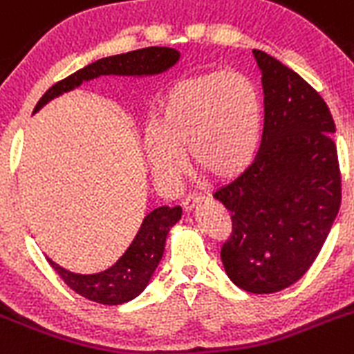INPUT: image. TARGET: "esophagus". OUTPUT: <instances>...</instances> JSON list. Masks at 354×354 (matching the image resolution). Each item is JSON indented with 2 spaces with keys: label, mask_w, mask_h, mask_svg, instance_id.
Segmentation results:
<instances>
[{
  "label": "esophagus",
  "mask_w": 354,
  "mask_h": 354,
  "mask_svg": "<svg viewBox=\"0 0 354 354\" xmlns=\"http://www.w3.org/2000/svg\"><path fill=\"white\" fill-rule=\"evenodd\" d=\"M203 198H205V196H202L200 193L186 194V196L183 198V209L184 210H193L194 207L198 205V203L203 202Z\"/></svg>",
  "instance_id": "34e87169"
}]
</instances>
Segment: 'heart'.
Returning a JSON list of instances; mask_svg holds the SVG:
<instances>
[{
    "label": "heart",
    "mask_w": 354,
    "mask_h": 354,
    "mask_svg": "<svg viewBox=\"0 0 354 354\" xmlns=\"http://www.w3.org/2000/svg\"><path fill=\"white\" fill-rule=\"evenodd\" d=\"M263 126L258 87L239 71H207L170 87L145 151L156 177L175 184L186 170L187 149L194 167L230 179L251 165Z\"/></svg>",
    "instance_id": "heart-1"
}]
</instances>
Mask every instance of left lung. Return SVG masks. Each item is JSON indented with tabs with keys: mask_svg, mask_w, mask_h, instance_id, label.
<instances>
[{
	"mask_svg": "<svg viewBox=\"0 0 354 354\" xmlns=\"http://www.w3.org/2000/svg\"><path fill=\"white\" fill-rule=\"evenodd\" d=\"M265 122L254 161L214 193L232 212L225 270L249 293H275L302 277L325 244L342 198L335 124L310 84L263 50Z\"/></svg>",
	"mask_w": 354,
	"mask_h": 354,
	"instance_id": "8db88e82",
	"label": "left lung"
}]
</instances>
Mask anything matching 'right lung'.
Here are the masks:
<instances>
[{
    "instance_id": "right-lung-1",
    "label": "right lung",
    "mask_w": 354,
    "mask_h": 354,
    "mask_svg": "<svg viewBox=\"0 0 354 354\" xmlns=\"http://www.w3.org/2000/svg\"><path fill=\"white\" fill-rule=\"evenodd\" d=\"M177 59H179V52L170 47H145L118 56L103 57L48 87L35 110L40 109L54 96L77 87L82 84V80L95 79L100 75H152L168 70L171 64L177 63ZM180 214H183L180 207H160L152 210L144 219L135 241L122 254V258L109 270L100 274H71L54 263L52 259L47 258V261L63 279L64 284L80 297L103 306H119L137 297L147 286L149 279L154 274L163 256L168 230L179 221Z\"/></svg>"
}]
</instances>
